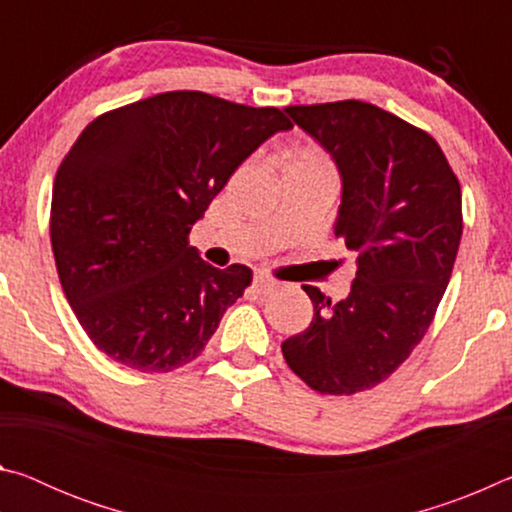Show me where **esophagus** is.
<instances>
[{
	"label": "esophagus",
	"instance_id": "esophagus-1",
	"mask_svg": "<svg viewBox=\"0 0 512 512\" xmlns=\"http://www.w3.org/2000/svg\"><path fill=\"white\" fill-rule=\"evenodd\" d=\"M275 287H277V282H275V280H271V277H266V275H255V280H253V289H255L257 293H271Z\"/></svg>",
	"mask_w": 512,
	"mask_h": 512
}]
</instances>
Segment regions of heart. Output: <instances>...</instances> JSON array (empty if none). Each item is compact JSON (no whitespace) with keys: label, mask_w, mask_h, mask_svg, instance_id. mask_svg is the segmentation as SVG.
I'll use <instances>...</instances> for the list:
<instances>
[{"label":"heart","mask_w":512,"mask_h":512,"mask_svg":"<svg viewBox=\"0 0 512 512\" xmlns=\"http://www.w3.org/2000/svg\"><path fill=\"white\" fill-rule=\"evenodd\" d=\"M293 162H305V164H316V167H329L327 164V160L323 158V155H320L318 151H314V149H305V151H300L298 155H293L291 158Z\"/></svg>","instance_id":"heart-1"}]
</instances>
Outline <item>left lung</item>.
<instances>
[{"label":"left lung","instance_id":"obj_1","mask_svg":"<svg viewBox=\"0 0 512 512\" xmlns=\"http://www.w3.org/2000/svg\"><path fill=\"white\" fill-rule=\"evenodd\" d=\"M284 112L341 173L334 235L357 253L348 298L305 284L314 320L282 343L289 368L318 393L377 386L427 334L463 235L461 185L429 133L363 101Z\"/></svg>","mask_w":512,"mask_h":512}]
</instances>
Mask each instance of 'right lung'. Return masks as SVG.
<instances>
[{
    "mask_svg": "<svg viewBox=\"0 0 512 512\" xmlns=\"http://www.w3.org/2000/svg\"><path fill=\"white\" fill-rule=\"evenodd\" d=\"M289 128L277 108L178 90L110 110L79 135L54 180L51 248L103 354L169 372L203 352L253 271L203 262L189 230L239 164Z\"/></svg>",
    "mask_w": 512,
    "mask_h": 512,
    "instance_id": "obj_1",
    "label": "right lung"
}]
</instances>
